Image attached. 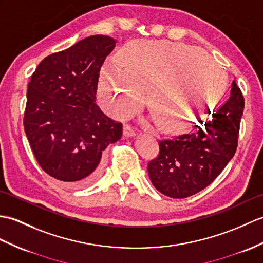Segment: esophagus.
Returning a JSON list of instances; mask_svg holds the SVG:
<instances>
[{"label": "esophagus", "mask_w": 263, "mask_h": 263, "mask_svg": "<svg viewBox=\"0 0 263 263\" xmlns=\"http://www.w3.org/2000/svg\"><path fill=\"white\" fill-rule=\"evenodd\" d=\"M136 136V132L132 129V127L129 124H124L123 125V137L124 138H132Z\"/></svg>", "instance_id": "obj_1"}]
</instances>
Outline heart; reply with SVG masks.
<instances>
[{"label":"heart","instance_id":"obj_1","mask_svg":"<svg viewBox=\"0 0 263 263\" xmlns=\"http://www.w3.org/2000/svg\"><path fill=\"white\" fill-rule=\"evenodd\" d=\"M101 71L99 100L115 119L148 108L160 129L179 134L193 129L222 100L224 69L201 49L181 42L132 40Z\"/></svg>","mask_w":263,"mask_h":263}]
</instances>
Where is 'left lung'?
Returning a JSON list of instances; mask_svg holds the SVG:
<instances>
[{"mask_svg": "<svg viewBox=\"0 0 263 263\" xmlns=\"http://www.w3.org/2000/svg\"><path fill=\"white\" fill-rule=\"evenodd\" d=\"M244 99L232 82L229 100L203 126L159 142V155L148 163L150 180L161 194L186 198L209 186L233 158Z\"/></svg>", "mask_w": 263, "mask_h": 263, "instance_id": "1", "label": "left lung"}]
</instances>
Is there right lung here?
<instances>
[{"label":"right lung","instance_id":"right-lung-1","mask_svg":"<svg viewBox=\"0 0 263 263\" xmlns=\"http://www.w3.org/2000/svg\"><path fill=\"white\" fill-rule=\"evenodd\" d=\"M117 45L96 34L46 57L28 85L23 125L39 166L63 184L83 187L102 173V152L122 124L95 103L101 67Z\"/></svg>","mask_w":263,"mask_h":263}]
</instances>
